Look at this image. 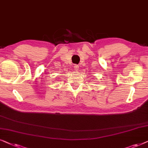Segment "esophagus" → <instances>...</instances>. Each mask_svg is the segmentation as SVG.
<instances>
[{
    "instance_id": "esophagus-1",
    "label": "esophagus",
    "mask_w": 148,
    "mask_h": 148,
    "mask_svg": "<svg viewBox=\"0 0 148 148\" xmlns=\"http://www.w3.org/2000/svg\"><path fill=\"white\" fill-rule=\"evenodd\" d=\"M74 70L76 71H78V68H79V66H78V65H75V66H74Z\"/></svg>"
}]
</instances>
